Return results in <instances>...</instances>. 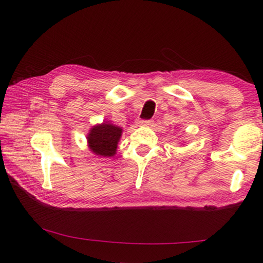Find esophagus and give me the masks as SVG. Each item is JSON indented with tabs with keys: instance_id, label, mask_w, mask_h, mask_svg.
I'll use <instances>...</instances> for the list:
<instances>
[{
	"instance_id": "obj_1",
	"label": "esophagus",
	"mask_w": 263,
	"mask_h": 263,
	"mask_svg": "<svg viewBox=\"0 0 263 263\" xmlns=\"http://www.w3.org/2000/svg\"><path fill=\"white\" fill-rule=\"evenodd\" d=\"M137 124L139 126H148V125H152L153 121H138Z\"/></svg>"
}]
</instances>
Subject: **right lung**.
I'll use <instances>...</instances> for the list:
<instances>
[{
  "mask_svg": "<svg viewBox=\"0 0 263 263\" xmlns=\"http://www.w3.org/2000/svg\"><path fill=\"white\" fill-rule=\"evenodd\" d=\"M123 135V128L111 122L104 121L91 126L87 135L88 148L97 157L110 158L117 153L118 142Z\"/></svg>",
  "mask_w": 263,
  "mask_h": 263,
  "instance_id": "add662e5",
  "label": "right lung"
}]
</instances>
